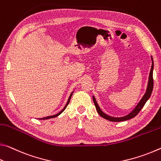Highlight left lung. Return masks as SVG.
Masks as SVG:
<instances>
[{
    "label": "left lung",
    "instance_id": "1",
    "mask_svg": "<svg viewBox=\"0 0 161 161\" xmlns=\"http://www.w3.org/2000/svg\"><path fill=\"white\" fill-rule=\"evenodd\" d=\"M152 59V65H151V71H150V75H149V78H148V83H147V87L146 89V92L145 95L143 96V98L141 100V101L138 103V104L137 105V106L134 108L132 112L129 113L128 115H125L124 117H120V118H114V117H111L109 116L102 111L100 108V107L98 106V103H97L96 100L95 98V97L93 96V100L95 104V106H96V108L97 112L98 113V114L101 115V117H103L105 119H106L110 121H113V122H120V121H125V120H128L129 119H131V118H134L138 115V113L141 111V110L143 108V107L144 106V105L146 104V103L147 102V100L149 99L150 97H151V95L153 91V58L151 57Z\"/></svg>",
    "mask_w": 161,
    "mask_h": 161
}]
</instances>
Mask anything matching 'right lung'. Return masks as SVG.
Instances as JSON below:
<instances>
[{
    "label": "right lung",
    "instance_id": "add662e5",
    "mask_svg": "<svg viewBox=\"0 0 161 161\" xmlns=\"http://www.w3.org/2000/svg\"><path fill=\"white\" fill-rule=\"evenodd\" d=\"M72 95H73V93H71L70 96V97H69V98H68V102H67L66 105H65L64 108H63V109L61 110V111L59 112L58 113H57V114H56V115H51V116H47V117H45V118H39V119H40V120H46V119H49V118H56V117H57V116H58V115L60 114V113H62L63 111H64V110H65V108H66L67 105H68V103H69V102H70V98H71V96H72Z\"/></svg>",
    "mask_w": 161,
    "mask_h": 161
}]
</instances>
